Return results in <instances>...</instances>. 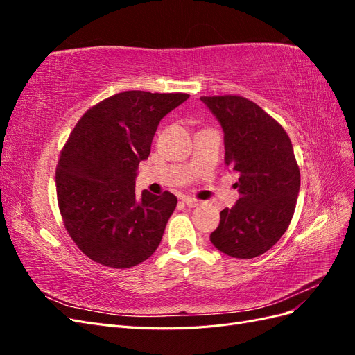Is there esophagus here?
Wrapping results in <instances>:
<instances>
[{
  "label": "esophagus",
  "mask_w": 355,
  "mask_h": 355,
  "mask_svg": "<svg viewBox=\"0 0 355 355\" xmlns=\"http://www.w3.org/2000/svg\"><path fill=\"white\" fill-rule=\"evenodd\" d=\"M184 202L187 204L188 207H198L200 204H201V201H200V200H197V198H192V197H185V198H184Z\"/></svg>",
  "instance_id": "1"
}]
</instances>
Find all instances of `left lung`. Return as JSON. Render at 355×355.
<instances>
[{"instance_id": "8db88e82", "label": "left lung", "mask_w": 355, "mask_h": 355, "mask_svg": "<svg viewBox=\"0 0 355 355\" xmlns=\"http://www.w3.org/2000/svg\"><path fill=\"white\" fill-rule=\"evenodd\" d=\"M223 130L225 164L239 173L240 198L220 211L210 241L222 253L252 259L282 239L293 218L300 173L284 128L243 96L200 98Z\"/></svg>"}]
</instances>
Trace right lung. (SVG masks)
<instances>
[{
	"instance_id": "obj_1",
	"label": "right lung",
	"mask_w": 355,
	"mask_h": 355,
	"mask_svg": "<svg viewBox=\"0 0 355 355\" xmlns=\"http://www.w3.org/2000/svg\"><path fill=\"white\" fill-rule=\"evenodd\" d=\"M188 98L123 92L92 106L73 127L56 167L58 202L71 239L92 261L124 270L157 250L178 198L168 191L137 197L136 170L161 118Z\"/></svg>"
}]
</instances>
